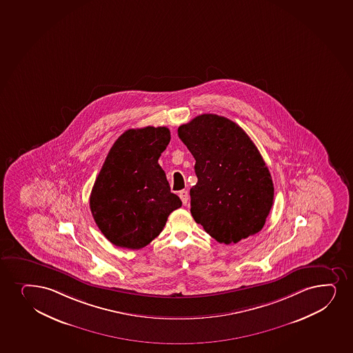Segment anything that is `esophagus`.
<instances>
[{
    "label": "esophagus",
    "instance_id": "34e87169",
    "mask_svg": "<svg viewBox=\"0 0 353 353\" xmlns=\"http://www.w3.org/2000/svg\"><path fill=\"white\" fill-rule=\"evenodd\" d=\"M179 197L182 199L183 204L185 205L188 203V199H189V194L187 190L179 191Z\"/></svg>",
    "mask_w": 353,
    "mask_h": 353
}]
</instances>
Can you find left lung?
Segmentation results:
<instances>
[{
  "instance_id": "left-lung-1",
  "label": "left lung",
  "mask_w": 353,
  "mask_h": 353,
  "mask_svg": "<svg viewBox=\"0 0 353 353\" xmlns=\"http://www.w3.org/2000/svg\"><path fill=\"white\" fill-rule=\"evenodd\" d=\"M179 137L196 161L194 220L224 245L260 232L273 205V181L248 134L228 118L207 113L181 125Z\"/></svg>"
}]
</instances>
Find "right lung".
I'll list each match as a JSON object with an SVG mask.
<instances>
[{
    "mask_svg": "<svg viewBox=\"0 0 353 353\" xmlns=\"http://www.w3.org/2000/svg\"><path fill=\"white\" fill-rule=\"evenodd\" d=\"M168 128L130 129L118 138L92 188L90 208L111 243L141 249L161 234L182 205L158 158L170 141Z\"/></svg>",
    "mask_w": 353,
    "mask_h": 353,
    "instance_id": "1",
    "label": "right lung"
}]
</instances>
